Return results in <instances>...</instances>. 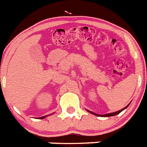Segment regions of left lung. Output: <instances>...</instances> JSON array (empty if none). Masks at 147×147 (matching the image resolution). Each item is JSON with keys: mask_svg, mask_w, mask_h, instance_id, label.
<instances>
[{"mask_svg": "<svg viewBox=\"0 0 147 147\" xmlns=\"http://www.w3.org/2000/svg\"><path fill=\"white\" fill-rule=\"evenodd\" d=\"M129 105H127L126 107H125V108H123V109H121V110H119V111H118L113 112V113H107V114H104V115H100V114H97V113H93V112H92V111H88V110H87V111H88V112H90V113H92V114H94V115L97 116V117H112V116L117 115L118 113H120V112L123 111V110H125V108H126L127 107L129 106Z\"/></svg>", "mask_w": 147, "mask_h": 147, "instance_id": "left-lung-1", "label": "left lung"}]
</instances>
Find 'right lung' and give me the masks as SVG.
Returning <instances> with one entry per match:
<instances>
[{
	"label": "right lung",
	"mask_w": 147,
	"mask_h": 147,
	"mask_svg": "<svg viewBox=\"0 0 147 147\" xmlns=\"http://www.w3.org/2000/svg\"><path fill=\"white\" fill-rule=\"evenodd\" d=\"M48 117V116H44V117H39V119H44L45 117Z\"/></svg>",
	"instance_id": "add662e5"
}]
</instances>
